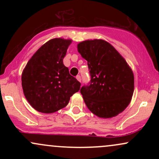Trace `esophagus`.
<instances>
[{
  "instance_id": "obj_1",
  "label": "esophagus",
  "mask_w": 159,
  "mask_h": 159,
  "mask_svg": "<svg viewBox=\"0 0 159 159\" xmlns=\"http://www.w3.org/2000/svg\"><path fill=\"white\" fill-rule=\"evenodd\" d=\"M76 78H77V80H78V81L81 82V76H80V75H77V76H76Z\"/></svg>"
}]
</instances>
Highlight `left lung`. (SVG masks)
Here are the masks:
<instances>
[{
  "mask_svg": "<svg viewBox=\"0 0 159 159\" xmlns=\"http://www.w3.org/2000/svg\"><path fill=\"white\" fill-rule=\"evenodd\" d=\"M78 51L87 61L90 70V83L81 88L89 110L105 119L123 112L132 100L134 82L125 60L103 39L81 42Z\"/></svg>",
  "mask_w": 159,
  "mask_h": 159,
  "instance_id": "8db88e82",
  "label": "left lung"
}]
</instances>
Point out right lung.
<instances>
[{
  "label": "right lung",
  "instance_id": "add662e5",
  "mask_svg": "<svg viewBox=\"0 0 159 159\" xmlns=\"http://www.w3.org/2000/svg\"><path fill=\"white\" fill-rule=\"evenodd\" d=\"M71 39L55 38L42 45L27 62L21 85L27 102L35 110L52 114L68 105L81 83L69 74L63 60Z\"/></svg>",
  "mask_w": 159,
  "mask_h": 159
}]
</instances>
